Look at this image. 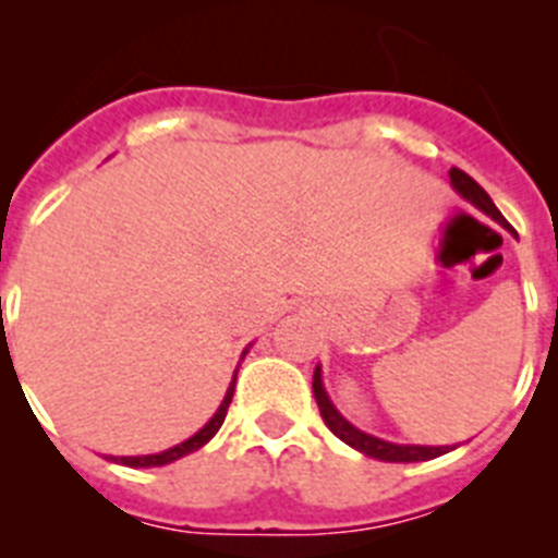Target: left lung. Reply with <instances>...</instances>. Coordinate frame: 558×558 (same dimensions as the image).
Segmentation results:
<instances>
[{
  "label": "left lung",
  "mask_w": 558,
  "mask_h": 558,
  "mask_svg": "<svg viewBox=\"0 0 558 558\" xmlns=\"http://www.w3.org/2000/svg\"><path fill=\"white\" fill-rule=\"evenodd\" d=\"M450 184L452 190L461 195L463 201H470L475 209H481L483 215H489L492 220L502 226V229H509L514 234V229L509 226V220L502 218L500 209L492 204V198L483 192V186L477 184L475 179H470L466 172L452 167L450 170ZM313 393H315V402H318V411H322L324 425L335 433V436L343 441V445L354 447L357 452L368 458H377V461H391V463H413V461H430V458L445 456L450 452L452 447H427V445H393V441H386V438H377L372 433H363L360 427H354L338 408L332 405V399H329L327 388H324V379H322V366H315L313 372Z\"/></svg>",
  "instance_id": "left-lung-1"
}]
</instances>
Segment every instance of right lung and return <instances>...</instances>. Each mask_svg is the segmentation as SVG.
Segmentation results:
<instances>
[{
    "mask_svg": "<svg viewBox=\"0 0 558 558\" xmlns=\"http://www.w3.org/2000/svg\"><path fill=\"white\" fill-rule=\"evenodd\" d=\"M245 354H248V347L243 349V354H240V357H245ZM234 383H236V368H234V377H231L229 388H226L223 402H220V405H218V411L211 413V418H209V422H206L204 427H201L198 433H192V436L184 438L181 445L170 447V450L150 452V456H108V461L125 463V466H165V463L179 461V458H184V456H190V452L201 450V447H204L206 441H211V436H215V433L220 430V425H223L226 411H229L231 397H234Z\"/></svg>",
    "mask_w": 558,
    "mask_h": 558,
    "instance_id": "1",
    "label": "right lung"
}]
</instances>
